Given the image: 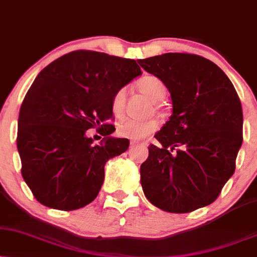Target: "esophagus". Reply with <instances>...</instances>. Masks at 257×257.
Instances as JSON below:
<instances>
[{"mask_svg": "<svg viewBox=\"0 0 257 257\" xmlns=\"http://www.w3.org/2000/svg\"><path fill=\"white\" fill-rule=\"evenodd\" d=\"M136 145H139V142H136V141H131V146L133 147V146H136Z\"/></svg>", "mask_w": 257, "mask_h": 257, "instance_id": "esophagus-1", "label": "esophagus"}]
</instances>
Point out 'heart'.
<instances>
[{
  "label": "heart",
  "instance_id": "1",
  "mask_svg": "<svg viewBox=\"0 0 257 257\" xmlns=\"http://www.w3.org/2000/svg\"><path fill=\"white\" fill-rule=\"evenodd\" d=\"M138 87L142 93L148 96L154 102L162 100L167 95V86L160 78L155 76H145L138 80ZM125 87H119L113 92L111 97V111L115 116H121L125 102ZM159 123L155 119L148 121H136V119H124L118 124L117 134L122 138L139 141L152 133L157 132Z\"/></svg>",
  "mask_w": 257,
  "mask_h": 257
}]
</instances>
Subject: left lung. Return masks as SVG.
<instances>
[{
	"instance_id": "8db88e82",
	"label": "left lung",
	"mask_w": 257,
	"mask_h": 257,
	"mask_svg": "<svg viewBox=\"0 0 257 257\" xmlns=\"http://www.w3.org/2000/svg\"><path fill=\"white\" fill-rule=\"evenodd\" d=\"M166 84L173 113L155 134L140 167L142 190L154 206L187 213L210 205L236 167L243 112L232 83L215 63L190 53L140 59Z\"/></svg>"
}]
</instances>
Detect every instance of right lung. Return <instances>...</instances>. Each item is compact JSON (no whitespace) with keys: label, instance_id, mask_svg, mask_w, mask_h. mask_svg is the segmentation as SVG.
Returning a JSON list of instances; mask_svg holds the SVG:
<instances>
[{"label":"right lung","instance_id":"add662e5","mask_svg":"<svg viewBox=\"0 0 257 257\" xmlns=\"http://www.w3.org/2000/svg\"><path fill=\"white\" fill-rule=\"evenodd\" d=\"M141 73L133 59L78 50L38 74L22 102L16 144L21 174L39 203L72 211L93 201L105 162L129 147L128 139L110 136L111 97ZM93 127L105 136L96 146L86 136Z\"/></svg>","mask_w":257,"mask_h":257}]
</instances>
